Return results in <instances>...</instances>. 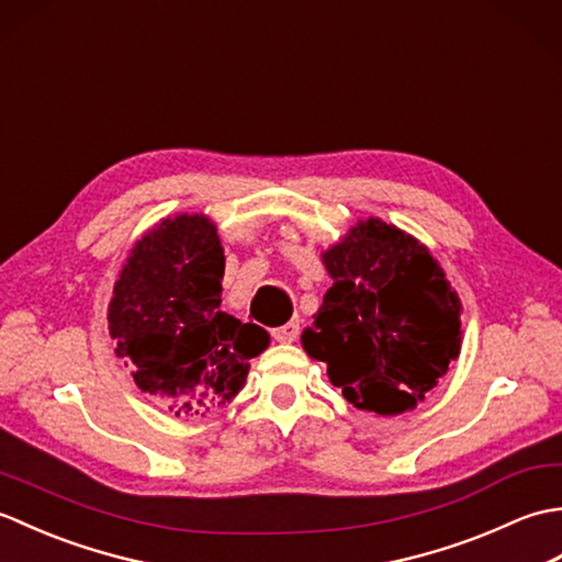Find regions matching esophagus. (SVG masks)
I'll return each instance as SVG.
<instances>
[{
  "label": "esophagus",
  "mask_w": 562,
  "mask_h": 562,
  "mask_svg": "<svg viewBox=\"0 0 562 562\" xmlns=\"http://www.w3.org/2000/svg\"><path fill=\"white\" fill-rule=\"evenodd\" d=\"M296 336H300V321H290L280 328H272V338L278 342H294Z\"/></svg>",
  "instance_id": "obj_1"
}]
</instances>
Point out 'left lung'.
<instances>
[{
	"label": "left lung",
	"mask_w": 562,
	"mask_h": 562,
	"mask_svg": "<svg viewBox=\"0 0 562 562\" xmlns=\"http://www.w3.org/2000/svg\"><path fill=\"white\" fill-rule=\"evenodd\" d=\"M333 278L302 348L355 408L401 415L461 352V300L429 248L379 217L321 254Z\"/></svg>",
	"instance_id": "left-lung-1"
}]
</instances>
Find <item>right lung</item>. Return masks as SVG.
<instances>
[{"instance_id": "right-lung-1", "label": "right lung", "mask_w": 562, "mask_h": 562, "mask_svg": "<svg viewBox=\"0 0 562 562\" xmlns=\"http://www.w3.org/2000/svg\"><path fill=\"white\" fill-rule=\"evenodd\" d=\"M224 248L207 214L166 217L130 250L109 304L115 355L142 393L176 417L205 415L244 389L248 360L270 345L256 324L222 312Z\"/></svg>"}]
</instances>
